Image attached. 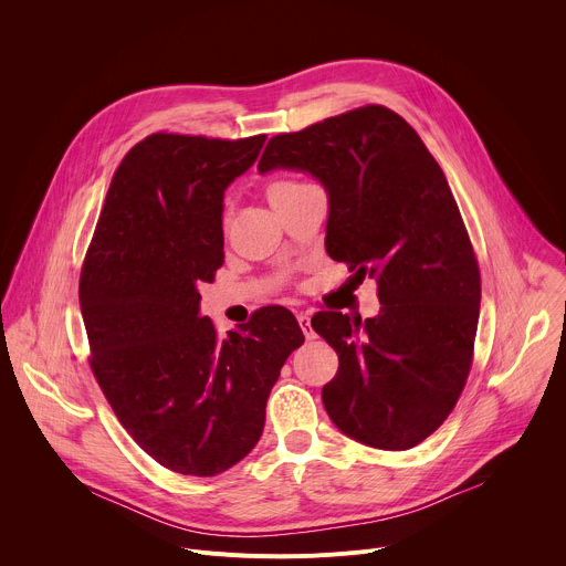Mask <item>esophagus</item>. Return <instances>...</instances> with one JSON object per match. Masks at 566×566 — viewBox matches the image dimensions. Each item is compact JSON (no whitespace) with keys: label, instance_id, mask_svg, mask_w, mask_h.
Instances as JSON below:
<instances>
[{"label":"esophagus","instance_id":"1","mask_svg":"<svg viewBox=\"0 0 566 566\" xmlns=\"http://www.w3.org/2000/svg\"><path fill=\"white\" fill-rule=\"evenodd\" d=\"M297 322H300V329H302L304 338H306V340H313V338H315V332H313V327H311L308 313H297Z\"/></svg>","mask_w":566,"mask_h":566}]
</instances>
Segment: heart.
<instances>
[{"label":"heart","instance_id":"b5f03b06","mask_svg":"<svg viewBox=\"0 0 566 566\" xmlns=\"http://www.w3.org/2000/svg\"><path fill=\"white\" fill-rule=\"evenodd\" d=\"M300 186H304V184H300V181H291V179H280V181L269 184L266 195H269V199H271V203H273V201H277L280 197H284V195H289V192L297 190Z\"/></svg>","mask_w":566,"mask_h":566}]
</instances>
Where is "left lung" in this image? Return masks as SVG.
I'll return each instance as SVG.
<instances>
[{
	"label": "left lung",
	"mask_w": 566,
	"mask_h": 566,
	"mask_svg": "<svg viewBox=\"0 0 566 566\" xmlns=\"http://www.w3.org/2000/svg\"><path fill=\"white\" fill-rule=\"evenodd\" d=\"M258 170H300L325 186L329 258L378 284V315L325 311L311 322L338 354V371L322 387L329 419L365 446L415 448L457 406L481 302L476 258L443 170L382 105L273 136Z\"/></svg>",
	"instance_id": "1"
}]
</instances>
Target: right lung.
<instances>
[{
	"instance_id": "add662e5",
	"label": "right lung",
	"mask_w": 566,
	"mask_h": 566,
	"mask_svg": "<svg viewBox=\"0 0 566 566\" xmlns=\"http://www.w3.org/2000/svg\"><path fill=\"white\" fill-rule=\"evenodd\" d=\"M266 136L151 134L112 179L80 273L94 376L129 437L160 465L214 476L262 437L282 365L304 343L264 306L219 338L199 289L223 264V192Z\"/></svg>"
}]
</instances>
